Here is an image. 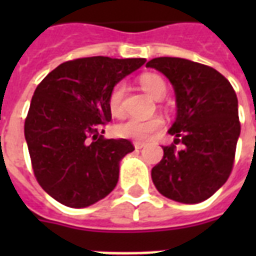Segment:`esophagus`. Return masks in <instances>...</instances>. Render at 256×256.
Instances as JSON below:
<instances>
[{"mask_svg": "<svg viewBox=\"0 0 256 256\" xmlns=\"http://www.w3.org/2000/svg\"><path fill=\"white\" fill-rule=\"evenodd\" d=\"M144 146V142H138V140H136V142H134V148H136V150H140V148H142Z\"/></svg>", "mask_w": 256, "mask_h": 256, "instance_id": "obj_1", "label": "esophagus"}]
</instances>
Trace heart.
<instances>
[{
	"label": "heart",
	"instance_id": "obj_1",
	"mask_svg": "<svg viewBox=\"0 0 256 256\" xmlns=\"http://www.w3.org/2000/svg\"><path fill=\"white\" fill-rule=\"evenodd\" d=\"M140 85L148 92V96L154 100H160L166 96L168 86L166 82L160 76L154 73H146L140 76ZM124 85L116 84L110 92L108 96V110L112 116L120 118L124 114ZM164 128V120L160 116H152L148 120H140V118H128L124 122H120L116 126V134L122 138H130V140H146L152 138L156 132H160Z\"/></svg>",
	"mask_w": 256,
	"mask_h": 256
}]
</instances>
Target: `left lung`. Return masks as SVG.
Returning <instances> with one entry per match:
<instances>
[{
    "label": "left lung",
    "instance_id": "obj_1",
    "mask_svg": "<svg viewBox=\"0 0 256 256\" xmlns=\"http://www.w3.org/2000/svg\"><path fill=\"white\" fill-rule=\"evenodd\" d=\"M174 88L176 118L168 128L174 144L152 170L156 190L175 202L206 200L226 183L240 134L238 98L231 84L210 66L160 57L146 64ZM182 143L179 150L175 144Z\"/></svg>",
    "mask_w": 256,
    "mask_h": 256
}]
</instances>
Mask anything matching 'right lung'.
Returning <instances> with one entry per match:
<instances>
[{
    "label": "right lung",
    "mask_w": 256,
    "mask_h": 256,
    "mask_svg": "<svg viewBox=\"0 0 256 256\" xmlns=\"http://www.w3.org/2000/svg\"><path fill=\"white\" fill-rule=\"evenodd\" d=\"M144 58L88 57L64 62L37 86L25 120V140L40 186L57 202L82 208L116 186L128 140H104L108 96Z\"/></svg>",
    "instance_id": "right-lung-1"
}]
</instances>
